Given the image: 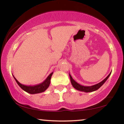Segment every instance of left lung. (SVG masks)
I'll return each instance as SVG.
<instances>
[{
  "label": "left lung",
  "mask_w": 124,
  "mask_h": 124,
  "mask_svg": "<svg viewBox=\"0 0 124 124\" xmlns=\"http://www.w3.org/2000/svg\"><path fill=\"white\" fill-rule=\"evenodd\" d=\"M111 73L108 74V76L106 78L104 79H103L102 81H101V82L98 83V84L94 85L91 86H85L83 85H81L79 84L78 83H77L75 80H74L73 79V78L72 77V76L70 74H69V77H70V82L71 84H72L73 87L74 89H76L77 90L81 91H84V92L85 93H89V92H93V91H96L98 89H99L100 87H101V86L103 85V84H104L105 82L107 80V79L108 78V77H109V76L111 75Z\"/></svg>",
  "instance_id": "8db88e82"
}]
</instances>
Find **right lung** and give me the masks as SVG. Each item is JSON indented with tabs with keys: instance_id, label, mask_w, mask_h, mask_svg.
<instances>
[{
	"instance_id": "add662e5",
	"label": "right lung",
	"mask_w": 124,
	"mask_h": 124,
	"mask_svg": "<svg viewBox=\"0 0 124 124\" xmlns=\"http://www.w3.org/2000/svg\"><path fill=\"white\" fill-rule=\"evenodd\" d=\"M53 74V72H52L50 75H49L46 79L43 81L41 84L37 85L34 86H26L24 85L21 84L17 80L16 78L13 76L15 81H16L17 84L18 85V86L21 88L23 90H24L26 92L29 93L31 94H38V93H43L44 91L46 90L47 88L49 87L51 82V78Z\"/></svg>"
}]
</instances>
